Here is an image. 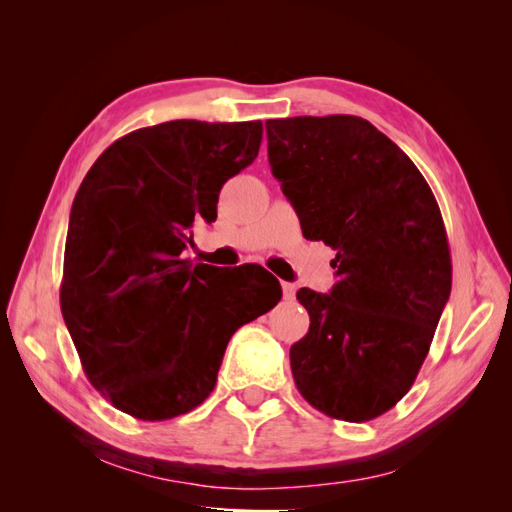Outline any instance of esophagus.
I'll use <instances>...</instances> for the list:
<instances>
[{
    "label": "esophagus",
    "instance_id": "34e87169",
    "mask_svg": "<svg viewBox=\"0 0 512 512\" xmlns=\"http://www.w3.org/2000/svg\"><path fill=\"white\" fill-rule=\"evenodd\" d=\"M282 292H284V299L292 301L294 294H297V286L290 284V282H282Z\"/></svg>",
    "mask_w": 512,
    "mask_h": 512
}]
</instances>
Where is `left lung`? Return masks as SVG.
I'll return each mask as SVG.
<instances>
[{"instance_id":"8db88e82","label":"left lung","mask_w":512,"mask_h":512,"mask_svg":"<svg viewBox=\"0 0 512 512\" xmlns=\"http://www.w3.org/2000/svg\"><path fill=\"white\" fill-rule=\"evenodd\" d=\"M269 164L303 235L331 245L329 294L301 288L309 331L290 348L316 410L371 421L404 397L451 297V252L425 177L354 115L269 119Z\"/></svg>"}]
</instances>
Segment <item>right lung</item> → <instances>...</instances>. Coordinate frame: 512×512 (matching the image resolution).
Listing matches in <instances>:
<instances>
[{
	"label": "right lung",
	"instance_id": "add662e5",
	"mask_svg": "<svg viewBox=\"0 0 512 512\" xmlns=\"http://www.w3.org/2000/svg\"><path fill=\"white\" fill-rule=\"evenodd\" d=\"M260 141V121H166L119 138L85 175L59 301L89 382L117 410L166 421L203 404L232 333L282 299L258 267L179 258Z\"/></svg>",
	"mask_w": 512,
	"mask_h": 512
}]
</instances>
